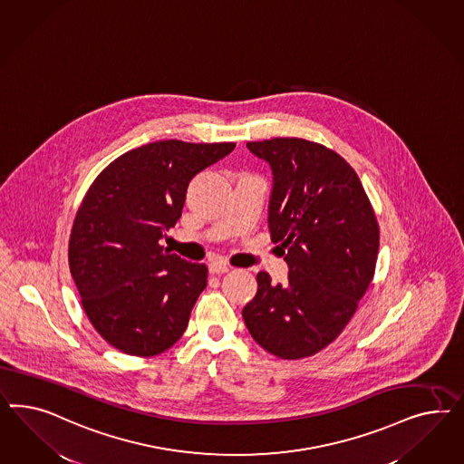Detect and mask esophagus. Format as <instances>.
Returning <instances> with one entry per match:
<instances>
[{
  "mask_svg": "<svg viewBox=\"0 0 464 464\" xmlns=\"http://www.w3.org/2000/svg\"><path fill=\"white\" fill-rule=\"evenodd\" d=\"M209 272L211 274H226V272H229V267L221 260H212L209 264Z\"/></svg>",
  "mask_w": 464,
  "mask_h": 464,
  "instance_id": "obj_1",
  "label": "esophagus"
}]
</instances>
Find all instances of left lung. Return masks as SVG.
Segmentation results:
<instances>
[{
    "label": "left lung",
    "mask_w": 464,
    "mask_h": 464,
    "mask_svg": "<svg viewBox=\"0 0 464 464\" xmlns=\"http://www.w3.org/2000/svg\"><path fill=\"white\" fill-rule=\"evenodd\" d=\"M272 169L268 229L289 276L258 289L243 308L253 340L281 359L324 349L351 322L374 277L380 226L351 165L335 151L299 138L248 142Z\"/></svg>",
    "instance_id": "8db88e82"
}]
</instances>
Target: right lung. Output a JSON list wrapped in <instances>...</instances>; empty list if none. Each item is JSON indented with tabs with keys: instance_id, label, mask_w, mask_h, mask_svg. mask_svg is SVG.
<instances>
[{
	"instance_id": "obj_1",
	"label": "right lung",
	"mask_w": 464,
	"mask_h": 464,
	"mask_svg": "<svg viewBox=\"0 0 464 464\" xmlns=\"http://www.w3.org/2000/svg\"><path fill=\"white\" fill-rule=\"evenodd\" d=\"M235 146L156 140L113 160L90 185L71 229L70 270L88 320L115 349L151 357L182 337L208 267L160 239L180 219L190 180Z\"/></svg>"
}]
</instances>
